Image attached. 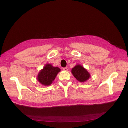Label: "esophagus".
Returning <instances> with one entry per match:
<instances>
[{"instance_id":"esophagus-1","label":"esophagus","mask_w":128,"mask_h":128,"mask_svg":"<svg viewBox=\"0 0 128 128\" xmlns=\"http://www.w3.org/2000/svg\"><path fill=\"white\" fill-rule=\"evenodd\" d=\"M63 70H64V71H66L68 70V69H67V68L64 67V68H63Z\"/></svg>"}]
</instances>
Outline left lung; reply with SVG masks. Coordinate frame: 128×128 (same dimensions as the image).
Returning a JSON list of instances; mask_svg holds the SVG:
<instances>
[{
  "mask_svg": "<svg viewBox=\"0 0 128 128\" xmlns=\"http://www.w3.org/2000/svg\"><path fill=\"white\" fill-rule=\"evenodd\" d=\"M72 74L81 82L88 80L90 77V75L88 71L84 69L81 65L76 66L71 70Z\"/></svg>",
  "mask_w": 128,
  "mask_h": 128,
  "instance_id": "8db88e82",
  "label": "left lung"
}]
</instances>
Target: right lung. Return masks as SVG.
<instances>
[{
    "mask_svg": "<svg viewBox=\"0 0 128 128\" xmlns=\"http://www.w3.org/2000/svg\"><path fill=\"white\" fill-rule=\"evenodd\" d=\"M60 69L54 67L50 64H47L39 73L38 80L44 86H49L54 80Z\"/></svg>",
    "mask_w": 128,
    "mask_h": 128,
    "instance_id": "add662e5",
    "label": "right lung"
}]
</instances>
